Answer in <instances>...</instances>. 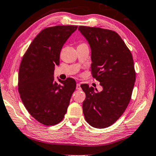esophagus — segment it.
I'll list each match as a JSON object with an SVG mask.
<instances>
[{"label":"esophagus","instance_id":"esophagus-1","mask_svg":"<svg viewBox=\"0 0 156 156\" xmlns=\"http://www.w3.org/2000/svg\"><path fill=\"white\" fill-rule=\"evenodd\" d=\"M76 90H81V87H80V83H77V84H76Z\"/></svg>","mask_w":156,"mask_h":156}]
</instances>
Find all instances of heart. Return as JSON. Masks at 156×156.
I'll return each instance as SVG.
<instances>
[{
  "instance_id": "1",
  "label": "heart",
  "mask_w": 156,
  "mask_h": 156,
  "mask_svg": "<svg viewBox=\"0 0 156 156\" xmlns=\"http://www.w3.org/2000/svg\"><path fill=\"white\" fill-rule=\"evenodd\" d=\"M82 45H86V44H79V46H82Z\"/></svg>"
}]
</instances>
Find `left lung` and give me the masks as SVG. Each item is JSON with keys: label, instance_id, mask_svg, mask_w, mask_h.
I'll return each mask as SVG.
<instances>
[{"label": "left lung", "instance_id": "obj_1", "mask_svg": "<svg viewBox=\"0 0 156 156\" xmlns=\"http://www.w3.org/2000/svg\"><path fill=\"white\" fill-rule=\"evenodd\" d=\"M92 50L91 72L100 82L102 92L81 84L86 94L82 108L91 126L105 128L115 123L130 102L135 82L132 54L122 38L112 30L79 26Z\"/></svg>", "mask_w": 156, "mask_h": 156}]
</instances>
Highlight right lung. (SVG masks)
Instances as JSON below:
<instances>
[{"mask_svg":"<svg viewBox=\"0 0 156 156\" xmlns=\"http://www.w3.org/2000/svg\"><path fill=\"white\" fill-rule=\"evenodd\" d=\"M77 26H56L39 32L22 58L19 72V92L29 114L44 125L63 120L76 89L74 79L54 82L55 65L61 50Z\"/></svg>","mask_w":156,"mask_h":156,"instance_id":"add662e5","label":"right lung"}]
</instances>
